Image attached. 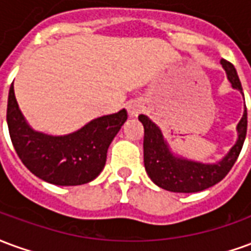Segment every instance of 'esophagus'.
I'll use <instances>...</instances> for the list:
<instances>
[{
  "instance_id": "1",
  "label": "esophagus",
  "mask_w": 251,
  "mask_h": 251,
  "mask_svg": "<svg viewBox=\"0 0 251 251\" xmlns=\"http://www.w3.org/2000/svg\"><path fill=\"white\" fill-rule=\"evenodd\" d=\"M126 109H127V113H129L130 117H137V115L141 114L142 111H144V103L140 99H133V100H130L127 103Z\"/></svg>"
}]
</instances>
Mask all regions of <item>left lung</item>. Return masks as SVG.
Wrapping results in <instances>:
<instances>
[{"label":"left lung","mask_w":251,"mask_h":251,"mask_svg":"<svg viewBox=\"0 0 251 251\" xmlns=\"http://www.w3.org/2000/svg\"><path fill=\"white\" fill-rule=\"evenodd\" d=\"M231 87L242 94L237 70L227 60L221 62ZM144 125V165L148 176L160 188L179 194H192L207 189L219 183L226 176L241 153L248 130V111H245L237 125L238 138L225 157L212 164L194 161L172 152L163 133L149 117L138 115Z\"/></svg>","instance_id":"8db88e82"}]
</instances>
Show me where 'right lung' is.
Masks as SVG:
<instances>
[{"label": "right lung", "mask_w": 251, "mask_h": 251, "mask_svg": "<svg viewBox=\"0 0 251 251\" xmlns=\"http://www.w3.org/2000/svg\"><path fill=\"white\" fill-rule=\"evenodd\" d=\"M127 120L125 109L90 121L79 130L51 136L33 130L9 90L6 122L20 160L39 179L55 185H80L98 176L106 164L107 149Z\"/></svg>", "instance_id": "add662e5"}]
</instances>
